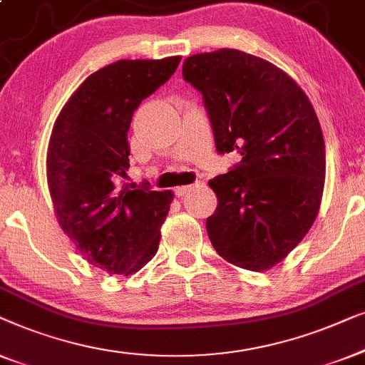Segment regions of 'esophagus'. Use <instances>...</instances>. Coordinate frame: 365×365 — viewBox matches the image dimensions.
<instances>
[{
    "label": "esophagus",
    "mask_w": 365,
    "mask_h": 365,
    "mask_svg": "<svg viewBox=\"0 0 365 365\" xmlns=\"http://www.w3.org/2000/svg\"><path fill=\"white\" fill-rule=\"evenodd\" d=\"M197 187H200V182H195L193 185H187V187H177L175 188V195L178 198L180 197H183V195H187L188 192H192L193 188H197Z\"/></svg>",
    "instance_id": "1"
}]
</instances>
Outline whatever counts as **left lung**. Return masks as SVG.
I'll list each match as a JSON object with an SVG mask.
<instances>
[{"mask_svg": "<svg viewBox=\"0 0 365 365\" xmlns=\"http://www.w3.org/2000/svg\"><path fill=\"white\" fill-rule=\"evenodd\" d=\"M182 73L202 92L217 152L241 155L208 182L218 198L208 238L232 264L269 269L319 212L326 147L316 112L289 76L243 51L190 56Z\"/></svg>", "mask_w": 365, "mask_h": 365, "instance_id": "obj_1", "label": "left lung"}]
</instances>
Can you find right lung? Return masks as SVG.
Instances as JSON below:
<instances>
[{"mask_svg":"<svg viewBox=\"0 0 365 365\" xmlns=\"http://www.w3.org/2000/svg\"><path fill=\"white\" fill-rule=\"evenodd\" d=\"M180 56L122 59L91 74L54 122L46 172L56 217L96 268L129 276L158 250L172 192L120 183L129 168L133 110L172 78Z\"/></svg>","mask_w":365,"mask_h":365,"instance_id":"obj_1","label":"right lung"}]
</instances>
